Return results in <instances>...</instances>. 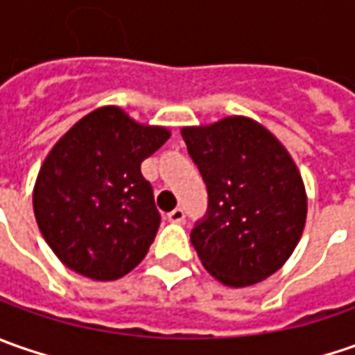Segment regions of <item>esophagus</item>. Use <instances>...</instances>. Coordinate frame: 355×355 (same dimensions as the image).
Instances as JSON below:
<instances>
[{
  "mask_svg": "<svg viewBox=\"0 0 355 355\" xmlns=\"http://www.w3.org/2000/svg\"><path fill=\"white\" fill-rule=\"evenodd\" d=\"M185 219V213L182 207H175L173 211L168 213V221H171V223H182Z\"/></svg>",
  "mask_w": 355,
  "mask_h": 355,
  "instance_id": "1",
  "label": "esophagus"
}]
</instances>
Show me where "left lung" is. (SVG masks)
I'll list each match as a JSON object with an SVG mask.
<instances>
[{"mask_svg":"<svg viewBox=\"0 0 355 355\" xmlns=\"http://www.w3.org/2000/svg\"><path fill=\"white\" fill-rule=\"evenodd\" d=\"M207 185V213L191 229L199 261L227 286L265 280L293 254L306 223V191L284 146L259 122L229 116L182 130Z\"/></svg>","mask_w":355,"mask_h":355,"instance_id":"obj_1","label":"left lung"}]
</instances>
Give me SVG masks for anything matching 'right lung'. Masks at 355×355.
Listing matches in <instances>:
<instances>
[{
  "mask_svg": "<svg viewBox=\"0 0 355 355\" xmlns=\"http://www.w3.org/2000/svg\"><path fill=\"white\" fill-rule=\"evenodd\" d=\"M170 138L103 106L80 118L45 157L33 189L35 219L62 265L116 280L142 263L162 215L142 162Z\"/></svg>",
  "mask_w": 355,
  "mask_h": 355,
  "instance_id": "right-lung-1",
  "label": "right lung"
}]
</instances>
